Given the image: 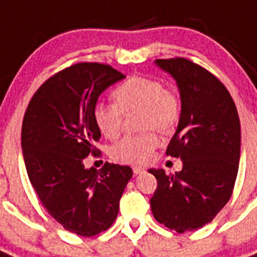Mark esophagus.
I'll return each mask as SVG.
<instances>
[{
	"instance_id": "1",
	"label": "esophagus",
	"mask_w": 257,
	"mask_h": 257,
	"mask_svg": "<svg viewBox=\"0 0 257 257\" xmlns=\"http://www.w3.org/2000/svg\"><path fill=\"white\" fill-rule=\"evenodd\" d=\"M133 172L134 174H140V173L146 172V169L142 168V166H133Z\"/></svg>"
}]
</instances>
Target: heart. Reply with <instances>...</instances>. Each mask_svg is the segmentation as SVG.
<instances>
[{"label":"heart","instance_id":"1","mask_svg":"<svg viewBox=\"0 0 257 257\" xmlns=\"http://www.w3.org/2000/svg\"><path fill=\"white\" fill-rule=\"evenodd\" d=\"M114 104L97 102L93 122L106 139L118 137L124 115L139 113L138 126L144 133L130 135L114 144L110 155L124 164H146L152 159L159 139L152 130L170 134L178 126L182 114L179 97L160 80L147 76H130L111 92Z\"/></svg>","mask_w":257,"mask_h":257}]
</instances>
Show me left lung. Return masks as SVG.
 <instances>
[{
    "label": "left lung",
    "instance_id": "left-lung-1",
    "mask_svg": "<svg viewBox=\"0 0 257 257\" xmlns=\"http://www.w3.org/2000/svg\"><path fill=\"white\" fill-rule=\"evenodd\" d=\"M177 80L182 114L166 155L181 157L175 174L151 169L157 188L151 199L155 218L185 233L218 214L233 194L240 157V123L233 97L220 79L192 61L156 60Z\"/></svg>",
    "mask_w": 257,
    "mask_h": 257
}]
</instances>
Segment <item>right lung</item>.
I'll use <instances>...</instances> for the list:
<instances>
[{"label":"right lung","mask_w":257,"mask_h":257,"mask_svg":"<svg viewBox=\"0 0 257 257\" xmlns=\"http://www.w3.org/2000/svg\"><path fill=\"white\" fill-rule=\"evenodd\" d=\"M124 75L110 65L79 62L47 79L31 98L22 124V150L37 197L63 229L93 236L113 225L130 166L105 162L85 169L97 155L101 134L93 122L98 96Z\"/></svg>","instance_id":"right-lung-1"}]
</instances>
